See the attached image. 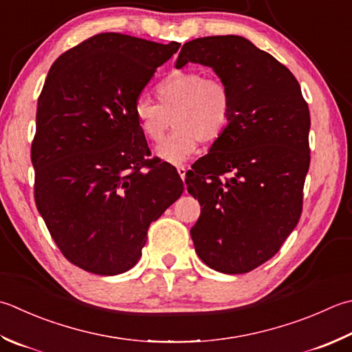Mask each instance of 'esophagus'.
Instances as JSON below:
<instances>
[{
    "mask_svg": "<svg viewBox=\"0 0 352 352\" xmlns=\"http://www.w3.org/2000/svg\"><path fill=\"white\" fill-rule=\"evenodd\" d=\"M177 170H178V174H180V177H182V180H184L186 178V174H188V168L186 166H183V164H180V166H177Z\"/></svg>",
    "mask_w": 352,
    "mask_h": 352,
    "instance_id": "34e87169",
    "label": "esophagus"
}]
</instances>
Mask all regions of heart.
Masks as SVG:
<instances>
[{
    "label": "heart",
    "mask_w": 352,
    "mask_h": 352,
    "mask_svg": "<svg viewBox=\"0 0 352 352\" xmlns=\"http://www.w3.org/2000/svg\"><path fill=\"white\" fill-rule=\"evenodd\" d=\"M154 94L157 102L140 96L133 114L144 139L153 143L163 140L172 117L174 133L157 151L164 162L183 163L199 140L217 142L229 128L232 96L223 80L194 70H174L157 82Z\"/></svg>",
    "instance_id": "heart-1"
}]
</instances>
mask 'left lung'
Segmentation results:
<instances>
[{
    "mask_svg": "<svg viewBox=\"0 0 352 352\" xmlns=\"http://www.w3.org/2000/svg\"><path fill=\"white\" fill-rule=\"evenodd\" d=\"M210 67L232 96L226 133L186 174L201 206L190 229L206 265L252 272L273 258L298 226L309 168V109L293 73L235 34L186 43L177 68Z\"/></svg>",
    "mask_w": 352,
    "mask_h": 352,
    "instance_id": "1",
    "label": "left lung"
}]
</instances>
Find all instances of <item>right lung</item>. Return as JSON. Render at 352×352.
<instances>
[{"instance_id": "obj_1", "label": "right lung", "mask_w": 352, "mask_h": 352, "mask_svg": "<svg viewBox=\"0 0 352 352\" xmlns=\"http://www.w3.org/2000/svg\"><path fill=\"white\" fill-rule=\"evenodd\" d=\"M180 44L99 33L62 53L38 99L34 201L60 253L94 274L133 268L149 224L183 194L133 114L157 67Z\"/></svg>"}]
</instances>
